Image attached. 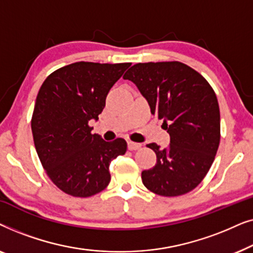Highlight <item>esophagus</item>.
I'll return each instance as SVG.
<instances>
[{"mask_svg":"<svg viewBox=\"0 0 253 253\" xmlns=\"http://www.w3.org/2000/svg\"><path fill=\"white\" fill-rule=\"evenodd\" d=\"M140 147H141V144L139 143H133V141H129V143H127V148H129L130 151L139 150Z\"/></svg>","mask_w":253,"mask_h":253,"instance_id":"34e87169","label":"esophagus"}]
</instances>
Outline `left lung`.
<instances>
[{"mask_svg": "<svg viewBox=\"0 0 253 253\" xmlns=\"http://www.w3.org/2000/svg\"><path fill=\"white\" fill-rule=\"evenodd\" d=\"M123 78L136 84L170 134L165 150L146 145L157 154V164L141 172L144 185L162 197L192 191L205 178L220 144V108L212 86L178 61L137 63Z\"/></svg>", "mask_w": 253, "mask_h": 253, "instance_id": "obj_1", "label": "left lung"}]
</instances>
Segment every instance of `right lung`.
Returning <instances> with one entry per match:
<instances>
[{"label":"right lung","mask_w":253,"mask_h":253,"mask_svg":"<svg viewBox=\"0 0 253 253\" xmlns=\"http://www.w3.org/2000/svg\"><path fill=\"white\" fill-rule=\"evenodd\" d=\"M131 63L76 62L48 76L34 105L31 127L38 157L50 181L72 197L87 198L110 182L109 165L126 141H105L88 126Z\"/></svg>","instance_id":"right-lung-1"}]
</instances>
